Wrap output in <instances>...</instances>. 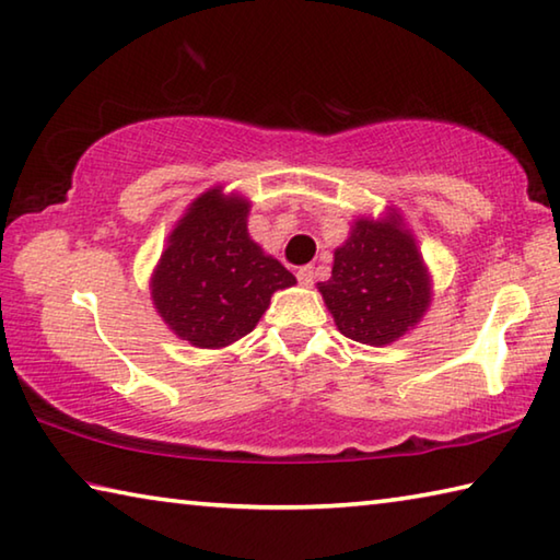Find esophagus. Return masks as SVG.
<instances>
[{
    "label": "esophagus",
    "mask_w": 560,
    "mask_h": 560,
    "mask_svg": "<svg viewBox=\"0 0 560 560\" xmlns=\"http://www.w3.org/2000/svg\"><path fill=\"white\" fill-rule=\"evenodd\" d=\"M301 287H314V267H301L296 271Z\"/></svg>",
    "instance_id": "1"
}]
</instances>
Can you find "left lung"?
<instances>
[{
    "mask_svg": "<svg viewBox=\"0 0 560 560\" xmlns=\"http://www.w3.org/2000/svg\"><path fill=\"white\" fill-rule=\"evenodd\" d=\"M340 334L363 346H390L420 324L432 303V277L405 217L385 207L360 214L318 283Z\"/></svg>",
    "mask_w": 560,
    "mask_h": 560,
    "instance_id": "left-lung-1",
    "label": "left lung"
}]
</instances>
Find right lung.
<instances>
[{
    "mask_svg": "<svg viewBox=\"0 0 560 560\" xmlns=\"http://www.w3.org/2000/svg\"><path fill=\"white\" fill-rule=\"evenodd\" d=\"M252 202L214 185L187 205L150 277V299L173 334L220 350L252 334L271 296L296 277L252 240Z\"/></svg>",
    "mask_w": 560,
    "mask_h": 560,
    "instance_id": "add662e5",
    "label": "right lung"
}]
</instances>
